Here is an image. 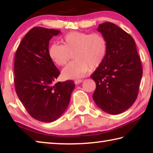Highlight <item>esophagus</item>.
Masks as SVG:
<instances>
[{
  "instance_id": "34e87169",
  "label": "esophagus",
  "mask_w": 153,
  "mask_h": 153,
  "mask_svg": "<svg viewBox=\"0 0 153 153\" xmlns=\"http://www.w3.org/2000/svg\"><path fill=\"white\" fill-rule=\"evenodd\" d=\"M82 82V79H77V80H75V84H79V83H81Z\"/></svg>"
}]
</instances>
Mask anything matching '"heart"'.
Masks as SVG:
<instances>
[{"label": "heart", "instance_id": "1", "mask_svg": "<svg viewBox=\"0 0 153 153\" xmlns=\"http://www.w3.org/2000/svg\"><path fill=\"white\" fill-rule=\"evenodd\" d=\"M63 45L54 43L48 48V55L54 63L64 66L74 53V61L63 69L66 79H77L99 67L107 52V42L101 33L71 32L62 38Z\"/></svg>", "mask_w": 153, "mask_h": 153}]
</instances>
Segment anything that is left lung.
Instances as JSON below:
<instances>
[{
    "label": "left lung",
    "mask_w": 153,
    "mask_h": 153,
    "mask_svg": "<svg viewBox=\"0 0 153 153\" xmlns=\"http://www.w3.org/2000/svg\"><path fill=\"white\" fill-rule=\"evenodd\" d=\"M97 30L107 42L102 63L91 78L96 83L94 101L112 115L124 112L136 101L142 76L140 59L133 38L117 25L105 22Z\"/></svg>",
    "instance_id": "left-lung-1"
}]
</instances>
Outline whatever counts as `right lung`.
<instances>
[{
  "label": "right lung",
  "mask_w": 153,
  "mask_h": 153,
  "mask_svg": "<svg viewBox=\"0 0 153 153\" xmlns=\"http://www.w3.org/2000/svg\"><path fill=\"white\" fill-rule=\"evenodd\" d=\"M61 32L35 27L23 38L15 53L14 83L27 113L43 122H52L63 113L75 88L72 80L55 83L60 74L48 55L49 41Z\"/></svg>",
  "instance_id": "1"
}]
</instances>
